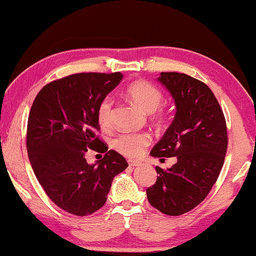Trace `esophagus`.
I'll list each match as a JSON object with an SVG mask.
<instances>
[{"mask_svg":"<svg viewBox=\"0 0 256 256\" xmlns=\"http://www.w3.org/2000/svg\"><path fill=\"white\" fill-rule=\"evenodd\" d=\"M128 162H129V166H132V168L138 166L141 164V162H138V160H128Z\"/></svg>","mask_w":256,"mask_h":256,"instance_id":"obj_1","label":"esophagus"}]
</instances>
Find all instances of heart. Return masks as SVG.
I'll return each instance as SVG.
<instances>
[{
  "instance_id": "b5f03b06",
  "label": "heart",
  "mask_w": 256,
  "mask_h": 256,
  "mask_svg": "<svg viewBox=\"0 0 256 256\" xmlns=\"http://www.w3.org/2000/svg\"><path fill=\"white\" fill-rule=\"evenodd\" d=\"M126 94L132 104L146 113H154L163 101V94L160 88L146 80H138L130 84L126 90ZM96 118L102 128L110 127L113 121V101L110 98H104L100 101ZM150 143L152 136L148 132H121L114 138L112 146L121 155L134 158L142 155Z\"/></svg>"
}]
</instances>
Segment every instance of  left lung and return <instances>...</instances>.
<instances>
[{"mask_svg":"<svg viewBox=\"0 0 256 256\" xmlns=\"http://www.w3.org/2000/svg\"><path fill=\"white\" fill-rule=\"evenodd\" d=\"M158 82L172 96L177 110L150 155L176 157L177 162L166 170L156 166L158 176L146 197L164 214L180 216L200 204L218 180L228 143L226 120L214 94L200 80L162 72Z\"/></svg>","mask_w":256,"mask_h":256,"instance_id":"8db88e82","label":"left lung"}]
</instances>
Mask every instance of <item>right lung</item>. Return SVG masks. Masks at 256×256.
<instances>
[{
	"instance_id": "1",
	"label": "right lung",
	"mask_w": 256,
	"mask_h": 256,
	"mask_svg": "<svg viewBox=\"0 0 256 256\" xmlns=\"http://www.w3.org/2000/svg\"><path fill=\"white\" fill-rule=\"evenodd\" d=\"M122 76L120 72L68 76L45 85L31 106L26 129L31 166L48 197L71 214L88 216L102 208L114 177L128 166L96 134L98 106ZM87 148L105 156L88 164Z\"/></svg>"
}]
</instances>
